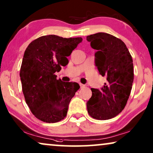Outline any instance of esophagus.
<instances>
[{
    "mask_svg": "<svg viewBox=\"0 0 153 153\" xmlns=\"http://www.w3.org/2000/svg\"><path fill=\"white\" fill-rule=\"evenodd\" d=\"M80 88H84V87H85V85L82 84V83H80Z\"/></svg>",
    "mask_w": 153,
    "mask_h": 153,
    "instance_id": "esophagus-1",
    "label": "esophagus"
}]
</instances>
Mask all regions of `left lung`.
I'll use <instances>...</instances> for the list:
<instances>
[{
    "label": "left lung",
    "mask_w": 153,
    "mask_h": 153,
    "mask_svg": "<svg viewBox=\"0 0 153 153\" xmlns=\"http://www.w3.org/2000/svg\"><path fill=\"white\" fill-rule=\"evenodd\" d=\"M94 50L95 65L99 74L106 78L100 89L91 88L92 95L87 103L91 117L105 120L125 108L134 81V65L128 49L120 39L105 33L87 37Z\"/></svg>",
    "instance_id": "8db88e82"
}]
</instances>
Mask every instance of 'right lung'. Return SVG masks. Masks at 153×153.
I'll return each instance as SVG.
<instances>
[{"mask_svg": "<svg viewBox=\"0 0 153 153\" xmlns=\"http://www.w3.org/2000/svg\"><path fill=\"white\" fill-rule=\"evenodd\" d=\"M82 41V38L44 36L30 42L24 52L19 74L22 91L30 111L40 120L54 123L66 116L80 85L57 80L54 73L68 64L67 56Z\"/></svg>", "mask_w": 153, "mask_h": 153, "instance_id": "1", "label": "right lung"}]
</instances>
